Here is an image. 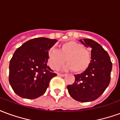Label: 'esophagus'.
Wrapping results in <instances>:
<instances>
[{
	"mask_svg": "<svg viewBox=\"0 0 120 120\" xmlns=\"http://www.w3.org/2000/svg\"><path fill=\"white\" fill-rule=\"evenodd\" d=\"M57 75L60 76H65V74H64V73H57Z\"/></svg>",
	"mask_w": 120,
	"mask_h": 120,
	"instance_id": "esophagus-1",
	"label": "esophagus"
}]
</instances>
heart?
Segmentation results:
<instances>
[{"instance_id": "b5f03b06", "label": "heart", "mask_w": 120, "mask_h": 120, "mask_svg": "<svg viewBox=\"0 0 120 120\" xmlns=\"http://www.w3.org/2000/svg\"><path fill=\"white\" fill-rule=\"evenodd\" d=\"M92 60L91 53L83 45L75 41H68L60 45L59 50L51 49L47 61L51 69H58L68 63L65 69H72L76 73H82L89 67Z\"/></svg>"}]
</instances>
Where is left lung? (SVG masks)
Instances as JSON below:
<instances>
[{
	"label": "left lung",
	"mask_w": 120,
	"mask_h": 120,
	"mask_svg": "<svg viewBox=\"0 0 120 120\" xmlns=\"http://www.w3.org/2000/svg\"><path fill=\"white\" fill-rule=\"evenodd\" d=\"M80 42L92 48L91 62L86 71L75 75L74 83L67 88L75 100L88 102L99 98L108 87L112 64L107 52L98 43L91 39L80 40Z\"/></svg>",
	"instance_id": "left-lung-1"
}]
</instances>
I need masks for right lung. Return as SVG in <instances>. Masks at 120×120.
<instances>
[{"label":"right lung","instance_id":"add662e5","mask_svg":"<svg viewBox=\"0 0 120 120\" xmlns=\"http://www.w3.org/2000/svg\"><path fill=\"white\" fill-rule=\"evenodd\" d=\"M56 40L33 38L15 51L9 62V82L17 95L34 99L43 95L56 76L47 65L48 52Z\"/></svg>","mask_w":120,"mask_h":120}]
</instances>
